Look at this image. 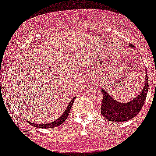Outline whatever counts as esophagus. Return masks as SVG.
<instances>
[{
    "instance_id": "34e87169",
    "label": "esophagus",
    "mask_w": 156,
    "mask_h": 156,
    "mask_svg": "<svg viewBox=\"0 0 156 156\" xmlns=\"http://www.w3.org/2000/svg\"><path fill=\"white\" fill-rule=\"evenodd\" d=\"M91 82H92V80H91Z\"/></svg>"
}]
</instances>
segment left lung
Returning <instances> with one entry per match:
<instances>
[{
    "label": "left lung",
    "instance_id": "left-lung-1",
    "mask_svg": "<svg viewBox=\"0 0 156 156\" xmlns=\"http://www.w3.org/2000/svg\"><path fill=\"white\" fill-rule=\"evenodd\" d=\"M130 46L134 47L132 44ZM148 91V78L146 73L145 83L142 91L131 102L121 103L115 100L102 89V102L101 113L106 120L116 123L124 122L133 119L140 112L145 102Z\"/></svg>",
    "mask_w": 156,
    "mask_h": 156
}]
</instances>
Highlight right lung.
I'll use <instances>...</instances> for the list:
<instances>
[{"label": "right lung", "instance_id": "1", "mask_svg": "<svg viewBox=\"0 0 156 156\" xmlns=\"http://www.w3.org/2000/svg\"><path fill=\"white\" fill-rule=\"evenodd\" d=\"M75 99H76V97H74V98L72 99V100H71V102L70 103H69L68 106H67L66 110H65V112H63L62 115L61 117H59L58 119L56 120V121L51 122L49 123H45V124H36V123H32L31 122H29V123H30L33 126L37 127V128H41V129H50V128H54V127L59 126H60L62 123H63L64 122L66 121L67 116L69 115V112L70 111V109L73 106V102H74Z\"/></svg>", "mask_w": 156, "mask_h": 156}]
</instances>
